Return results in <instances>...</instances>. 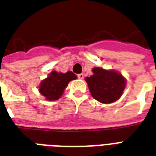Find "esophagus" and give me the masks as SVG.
<instances>
[{"instance_id":"obj_1","label":"esophagus","mask_w":156,"mask_h":156,"mask_svg":"<svg viewBox=\"0 0 156 156\" xmlns=\"http://www.w3.org/2000/svg\"><path fill=\"white\" fill-rule=\"evenodd\" d=\"M83 78H84L83 73H79V74H78V78H79V79H83Z\"/></svg>"}]
</instances>
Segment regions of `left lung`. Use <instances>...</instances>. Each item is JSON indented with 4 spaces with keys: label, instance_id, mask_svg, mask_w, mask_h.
Listing matches in <instances>:
<instances>
[{
    "label": "left lung",
    "instance_id": "8db88e82",
    "mask_svg": "<svg viewBox=\"0 0 156 156\" xmlns=\"http://www.w3.org/2000/svg\"><path fill=\"white\" fill-rule=\"evenodd\" d=\"M93 75L86 78L90 92L99 102L110 104L116 101L122 95L126 80L119 73L113 70H105L95 67Z\"/></svg>",
    "mask_w": 156,
    "mask_h": 156
}]
</instances>
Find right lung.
I'll return each mask as SVG.
<instances>
[{"instance_id": "1", "label": "right lung", "mask_w": 156, "mask_h": 156, "mask_svg": "<svg viewBox=\"0 0 156 156\" xmlns=\"http://www.w3.org/2000/svg\"><path fill=\"white\" fill-rule=\"evenodd\" d=\"M77 76L71 71L67 73H58L52 71L46 79L43 80L40 86V92L48 100H56L61 97L64 90L71 80L76 79Z\"/></svg>"}]
</instances>
